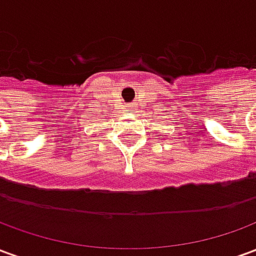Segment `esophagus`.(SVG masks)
<instances>
[{"label":"esophagus","instance_id":"obj_1","mask_svg":"<svg viewBox=\"0 0 256 256\" xmlns=\"http://www.w3.org/2000/svg\"><path fill=\"white\" fill-rule=\"evenodd\" d=\"M130 111H134V108H133V106H130Z\"/></svg>","mask_w":256,"mask_h":256}]
</instances>
